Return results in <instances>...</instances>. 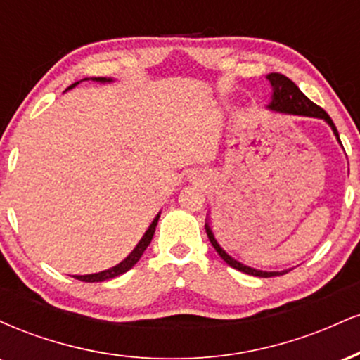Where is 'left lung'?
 Here are the masks:
<instances>
[{"label": "left lung", "instance_id": "obj_1", "mask_svg": "<svg viewBox=\"0 0 360 360\" xmlns=\"http://www.w3.org/2000/svg\"><path fill=\"white\" fill-rule=\"evenodd\" d=\"M267 79H269L271 86H272V101L269 105L271 110L281 111V113L303 115V117H315V118L325 120V122L332 127L333 134H335L337 140L340 142V139H338L337 127L333 125L332 118L328 117V113H326L323 108H320V106L315 105L311 100H308V98L301 93L298 86L289 79V77H286L284 74H279V72H271V74H267ZM205 229H206V233H208L210 242H212V245L214 247V250H217L218 255H220V257L225 260L230 267H233V269L245 272V274H250V276H257V278H272V276L286 274L288 272V271L266 272V271L254 269V267H249V266H243L242 262H238V260H235L232 255H229V252H226L220 245V243H218L217 237H214L212 226H210L208 221L205 223Z\"/></svg>", "mask_w": 360, "mask_h": 360}]
</instances>
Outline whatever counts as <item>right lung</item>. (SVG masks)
I'll use <instances>...</instances> for the list:
<instances>
[{"label":"right lung","mask_w":360,"mask_h":360,"mask_svg":"<svg viewBox=\"0 0 360 360\" xmlns=\"http://www.w3.org/2000/svg\"><path fill=\"white\" fill-rule=\"evenodd\" d=\"M94 79H96V81H100V82H106V81H110V79H106V77H94ZM76 84H77V82H74V84L69 86L68 89L74 88V86H76ZM157 221H159V214H157V217H155V220L152 221V225L148 226V230H147V232H146V235H143V237H142V240L139 242V245L135 247V249L131 250V254L128 255V257H127L125 260H122V262H120L118 266L111 267V269H108V271L98 272V274H88V276H72V278H76V279H79V281H84V283H101V281H106V279H113V278H117V276L123 274V272L130 271L131 267H134L135 264L139 262V259L142 257L143 250L147 249V247H148V243H150V240H152V237H154V232H155Z\"/></svg>","instance_id":"1"}]
</instances>
